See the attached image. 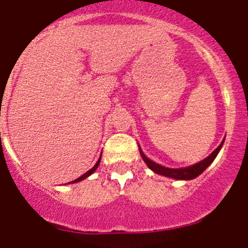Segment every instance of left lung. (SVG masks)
I'll list each match as a JSON object with an SVG mask.
<instances>
[{"mask_svg": "<svg viewBox=\"0 0 248 248\" xmlns=\"http://www.w3.org/2000/svg\"><path fill=\"white\" fill-rule=\"evenodd\" d=\"M223 142H224V140L221 142V145H219V146L217 147V149L215 150L211 155H210V156H207L206 158L202 159V161L199 162V163L193 164V166H191V167H187V168H179V169L166 168V167L161 166V164L155 163L154 161L149 159L144 154H142V151L140 147H139V151H140V155H141L142 159H144V162L146 163V166L149 167L152 171L156 172V174L163 175V176L171 177V179H176V180H192V179H196L197 176H199V175H201L202 172L204 171L205 169H206L207 167L212 163V162H214V159L216 158V156L218 155V152H219V150H221Z\"/></svg>", "mask_w": 248, "mask_h": 248, "instance_id": "obj_1", "label": "left lung"}]
</instances>
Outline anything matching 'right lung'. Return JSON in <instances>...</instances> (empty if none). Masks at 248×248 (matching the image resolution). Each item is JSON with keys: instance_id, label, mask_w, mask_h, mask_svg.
<instances>
[{"instance_id": "add662e5", "label": "right lung", "mask_w": 248, "mask_h": 248, "mask_svg": "<svg viewBox=\"0 0 248 248\" xmlns=\"http://www.w3.org/2000/svg\"><path fill=\"white\" fill-rule=\"evenodd\" d=\"M101 157H102V155H101ZM101 157H99V159H98V161H97V163L94 164V166H93V168H92V169H90L89 171H86V172H85L84 175H81V176H80V177H78V179H77V180H74V181H71V182H68V184H74V182H79V181H81V180L86 179V177H87V176H90V175H91V174H93V172L96 171V169L98 168V166H99V162H101Z\"/></svg>"}]
</instances>
